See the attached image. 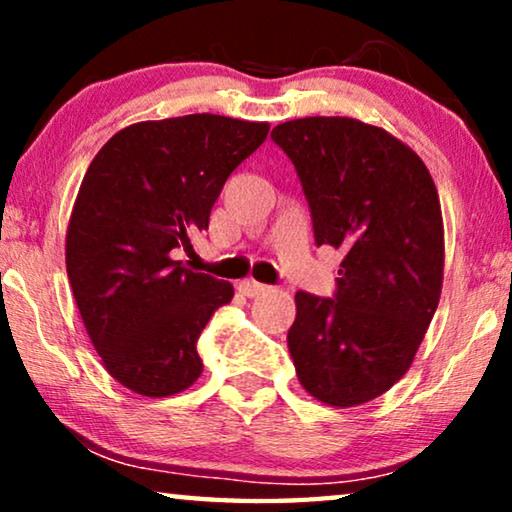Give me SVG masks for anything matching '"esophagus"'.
Listing matches in <instances>:
<instances>
[{"mask_svg": "<svg viewBox=\"0 0 512 512\" xmlns=\"http://www.w3.org/2000/svg\"><path fill=\"white\" fill-rule=\"evenodd\" d=\"M237 289H240L242 296L256 298V296H263V293L268 291V286L261 284V282H254V279H244V282L237 284Z\"/></svg>", "mask_w": 512, "mask_h": 512, "instance_id": "34e87169", "label": "esophagus"}]
</instances>
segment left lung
Returning a JSON list of instances; mask_svg holds the SVG:
<instances>
[{"label": "left lung", "instance_id": "obj_1", "mask_svg": "<svg viewBox=\"0 0 512 512\" xmlns=\"http://www.w3.org/2000/svg\"><path fill=\"white\" fill-rule=\"evenodd\" d=\"M303 184L317 247L342 251L335 298L296 293L286 342L307 394L354 408L408 373L443 289L445 230L422 158L347 116L279 123Z\"/></svg>", "mask_w": 512, "mask_h": 512}]
</instances>
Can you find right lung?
Masks as SVG:
<instances>
[{
  "label": "right lung",
  "mask_w": 512,
  "mask_h": 512,
  "mask_svg": "<svg viewBox=\"0 0 512 512\" xmlns=\"http://www.w3.org/2000/svg\"><path fill=\"white\" fill-rule=\"evenodd\" d=\"M268 130L216 114L142 121L116 132L81 181L67 277L107 373L139 396H174L202 373L195 345L235 291L174 254L193 249L230 172Z\"/></svg>",
  "instance_id": "obj_1"
}]
</instances>
